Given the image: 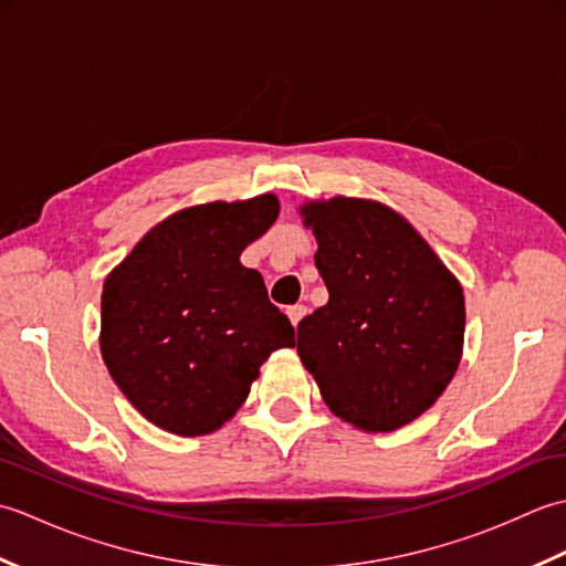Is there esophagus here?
<instances>
[{
    "mask_svg": "<svg viewBox=\"0 0 566 566\" xmlns=\"http://www.w3.org/2000/svg\"><path fill=\"white\" fill-rule=\"evenodd\" d=\"M286 314H290V321L294 323V326H298V321H302V318L306 316V306H304V304L290 306V308H286Z\"/></svg>",
    "mask_w": 566,
    "mask_h": 566,
    "instance_id": "34e87169",
    "label": "esophagus"
}]
</instances>
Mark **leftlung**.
<instances>
[{"label":"left lung","mask_w":566,"mask_h":566,"mask_svg":"<svg viewBox=\"0 0 566 566\" xmlns=\"http://www.w3.org/2000/svg\"><path fill=\"white\" fill-rule=\"evenodd\" d=\"M328 304L298 323L296 353L345 423L391 432L440 399L462 359L464 294L416 228L371 199L302 207Z\"/></svg>","instance_id":"left-lung-1"}]
</instances>
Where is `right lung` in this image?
Segmentation results:
<instances>
[{
	"label": "right lung",
	"mask_w": 566,
	"mask_h": 566,
	"mask_svg": "<svg viewBox=\"0 0 566 566\" xmlns=\"http://www.w3.org/2000/svg\"><path fill=\"white\" fill-rule=\"evenodd\" d=\"M276 216L274 195L182 209L106 276L104 365L150 423L185 438L219 430L245 403L264 359L294 345L262 274L240 264Z\"/></svg>",
	"instance_id": "obj_1"
}]
</instances>
